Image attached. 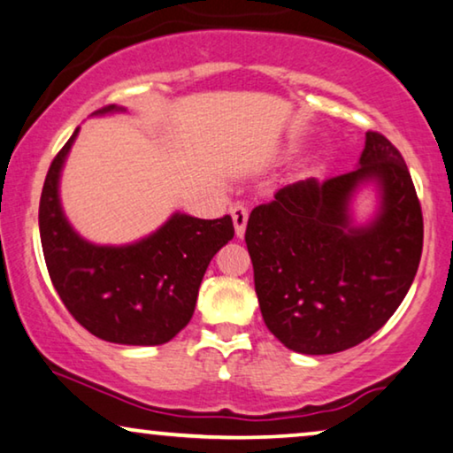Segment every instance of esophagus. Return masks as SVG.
Segmentation results:
<instances>
[{"label": "esophagus", "mask_w": 453, "mask_h": 453, "mask_svg": "<svg viewBox=\"0 0 453 453\" xmlns=\"http://www.w3.org/2000/svg\"><path fill=\"white\" fill-rule=\"evenodd\" d=\"M232 219H234V227H235V235L242 238L246 232V224H248V209L244 205H234L232 207Z\"/></svg>", "instance_id": "1"}]
</instances>
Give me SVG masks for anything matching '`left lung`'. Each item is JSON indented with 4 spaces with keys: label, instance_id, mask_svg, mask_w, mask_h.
Masks as SVG:
<instances>
[{
    "label": "left lung",
    "instance_id": "1",
    "mask_svg": "<svg viewBox=\"0 0 453 453\" xmlns=\"http://www.w3.org/2000/svg\"><path fill=\"white\" fill-rule=\"evenodd\" d=\"M372 183L379 207L357 225L354 195ZM246 246L266 328L303 355L345 351L390 320L415 281L423 213L400 151L365 133L347 174L285 184L252 209Z\"/></svg>",
    "mask_w": 453,
    "mask_h": 453
}]
</instances>
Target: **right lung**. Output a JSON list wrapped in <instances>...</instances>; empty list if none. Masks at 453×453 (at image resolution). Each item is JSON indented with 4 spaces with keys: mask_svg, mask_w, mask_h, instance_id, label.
Listing matches in <instances>:
<instances>
[{
    "mask_svg": "<svg viewBox=\"0 0 453 453\" xmlns=\"http://www.w3.org/2000/svg\"><path fill=\"white\" fill-rule=\"evenodd\" d=\"M123 111L111 104L94 114ZM78 133L80 127L50 164L38 207L50 281L69 314L98 339L135 347L164 345L193 318L209 263L234 238L232 218L174 213L133 244H92L69 224L59 199L61 170Z\"/></svg>",
    "mask_w": 453,
    "mask_h": 453,
    "instance_id": "1",
    "label": "right lung"
}]
</instances>
